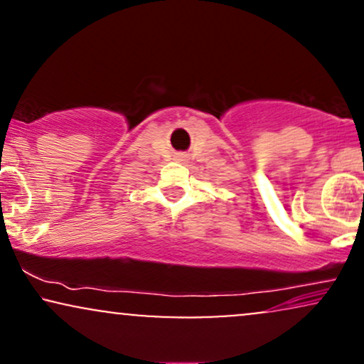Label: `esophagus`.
<instances>
[{
  "mask_svg": "<svg viewBox=\"0 0 364 364\" xmlns=\"http://www.w3.org/2000/svg\"><path fill=\"white\" fill-rule=\"evenodd\" d=\"M178 159H183V156H178Z\"/></svg>",
  "mask_w": 364,
  "mask_h": 364,
  "instance_id": "34e87169",
  "label": "esophagus"
}]
</instances>
